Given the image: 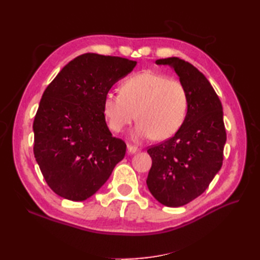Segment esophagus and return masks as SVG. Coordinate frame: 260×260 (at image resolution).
<instances>
[{"label":"esophagus","instance_id":"obj_1","mask_svg":"<svg viewBox=\"0 0 260 260\" xmlns=\"http://www.w3.org/2000/svg\"><path fill=\"white\" fill-rule=\"evenodd\" d=\"M140 151L139 147H136L134 145H131V144H127V152L129 154H135Z\"/></svg>","mask_w":260,"mask_h":260}]
</instances>
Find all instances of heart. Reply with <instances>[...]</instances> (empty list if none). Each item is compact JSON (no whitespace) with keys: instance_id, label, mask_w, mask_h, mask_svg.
Returning a JSON list of instances; mask_svg holds the SVG:
<instances>
[{"instance_id":"1","label":"heart","mask_w":260,"mask_h":260,"mask_svg":"<svg viewBox=\"0 0 260 260\" xmlns=\"http://www.w3.org/2000/svg\"><path fill=\"white\" fill-rule=\"evenodd\" d=\"M189 110L187 90L179 80L146 70L127 78L120 93L108 92L103 112L109 129L120 133L139 119L135 139L168 140L183 126Z\"/></svg>"}]
</instances>
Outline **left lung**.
Masks as SVG:
<instances>
[{
	"label": "left lung",
	"instance_id": "1",
	"mask_svg": "<svg viewBox=\"0 0 260 260\" xmlns=\"http://www.w3.org/2000/svg\"><path fill=\"white\" fill-rule=\"evenodd\" d=\"M169 64L189 95V110L173 137L147 150L152 168L146 184L167 207H181L207 190L222 167L227 140L222 105L209 80L194 66L180 58L156 60Z\"/></svg>",
	"mask_w": 260,
	"mask_h": 260
}]
</instances>
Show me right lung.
Segmentation results:
<instances>
[{
    "label": "right lung",
    "mask_w": 260,
    "mask_h": 260,
    "mask_svg": "<svg viewBox=\"0 0 260 260\" xmlns=\"http://www.w3.org/2000/svg\"><path fill=\"white\" fill-rule=\"evenodd\" d=\"M135 66L125 58L84 53L46 88L33 121V153L56 194L86 200L124 158L126 144L109 132L103 104L115 82Z\"/></svg>",
    "instance_id": "obj_1"
}]
</instances>
